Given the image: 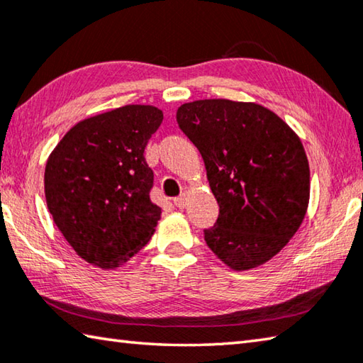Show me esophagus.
<instances>
[{
  "label": "esophagus",
  "mask_w": 363,
  "mask_h": 363,
  "mask_svg": "<svg viewBox=\"0 0 363 363\" xmlns=\"http://www.w3.org/2000/svg\"><path fill=\"white\" fill-rule=\"evenodd\" d=\"M187 200H189V196H187V194H182V195H179L177 198H174V204L177 206V208L179 209H182V208H186L187 206Z\"/></svg>",
  "instance_id": "esophagus-1"
}]
</instances>
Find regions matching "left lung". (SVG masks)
<instances>
[{
  "label": "left lung",
  "mask_w": 363,
  "mask_h": 363,
  "mask_svg": "<svg viewBox=\"0 0 363 363\" xmlns=\"http://www.w3.org/2000/svg\"><path fill=\"white\" fill-rule=\"evenodd\" d=\"M176 119L201 154L220 208L206 244L233 271L272 259L307 214L310 167L301 138L255 102L203 99L182 104Z\"/></svg>",
  "instance_id": "obj_1"
}]
</instances>
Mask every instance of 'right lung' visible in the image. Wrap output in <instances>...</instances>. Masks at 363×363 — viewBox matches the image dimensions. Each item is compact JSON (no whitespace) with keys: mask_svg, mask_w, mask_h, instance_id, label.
<instances>
[{"mask_svg":"<svg viewBox=\"0 0 363 363\" xmlns=\"http://www.w3.org/2000/svg\"><path fill=\"white\" fill-rule=\"evenodd\" d=\"M162 121L157 106H119L77 123L47 159L44 190L55 225L78 257L104 271L124 266L160 220L145 147Z\"/></svg>","mask_w":363,"mask_h":363,"instance_id":"obj_1","label":"right lung"}]
</instances>
